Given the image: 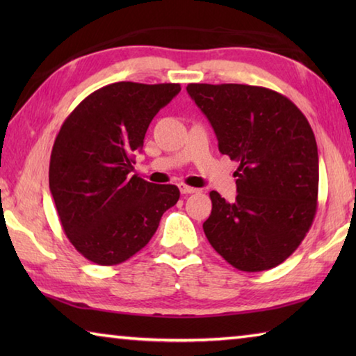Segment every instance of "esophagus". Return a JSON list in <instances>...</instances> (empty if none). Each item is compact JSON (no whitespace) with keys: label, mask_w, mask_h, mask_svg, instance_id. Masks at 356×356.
<instances>
[{"label":"esophagus","mask_w":356,"mask_h":356,"mask_svg":"<svg viewBox=\"0 0 356 356\" xmlns=\"http://www.w3.org/2000/svg\"><path fill=\"white\" fill-rule=\"evenodd\" d=\"M200 190L195 188V186H188V185H180V193L182 195H193V193H197Z\"/></svg>","instance_id":"esophagus-1"}]
</instances>
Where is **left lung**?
Returning <instances> with one entry per match:
<instances>
[{
    "label": "left lung",
    "instance_id": "1",
    "mask_svg": "<svg viewBox=\"0 0 356 356\" xmlns=\"http://www.w3.org/2000/svg\"><path fill=\"white\" fill-rule=\"evenodd\" d=\"M186 91L213 127L220 152L238 163L236 201L210 191L206 237L242 272L273 268L298 248L316 216L318 155L308 119L267 88L190 83Z\"/></svg>",
    "mask_w": 356,
    "mask_h": 356
}]
</instances>
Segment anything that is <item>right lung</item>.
Wrapping results in <instances>:
<instances>
[{"instance_id":"obj_1","label":"right lung","mask_w":356,"mask_h":356,"mask_svg":"<svg viewBox=\"0 0 356 356\" xmlns=\"http://www.w3.org/2000/svg\"><path fill=\"white\" fill-rule=\"evenodd\" d=\"M177 83L119 81L89 94L61 125L50 159V191L65 236L99 265L127 261L149 243L176 206V185L138 177L135 154Z\"/></svg>"}]
</instances>
